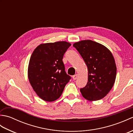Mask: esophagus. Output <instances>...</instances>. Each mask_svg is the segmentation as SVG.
<instances>
[{"mask_svg":"<svg viewBox=\"0 0 133 133\" xmlns=\"http://www.w3.org/2000/svg\"><path fill=\"white\" fill-rule=\"evenodd\" d=\"M78 74H75V75H73V76H72V78H73V79H74V80L77 79V78H78Z\"/></svg>","mask_w":133,"mask_h":133,"instance_id":"esophagus-1","label":"esophagus"}]
</instances>
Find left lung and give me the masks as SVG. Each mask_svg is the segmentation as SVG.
<instances>
[{"label":"left lung","mask_w":133,"mask_h":133,"mask_svg":"<svg viewBox=\"0 0 133 133\" xmlns=\"http://www.w3.org/2000/svg\"><path fill=\"white\" fill-rule=\"evenodd\" d=\"M86 64L88 82L80 91L90 101L101 99L113 87L117 67L111 52L103 44L91 40H84L73 44Z\"/></svg>","instance_id":"1"}]
</instances>
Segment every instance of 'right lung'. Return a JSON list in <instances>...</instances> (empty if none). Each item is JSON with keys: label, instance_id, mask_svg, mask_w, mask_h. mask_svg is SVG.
I'll return each instance as SVG.
<instances>
[{"label": "right lung", "instance_id": "right-lung-1", "mask_svg": "<svg viewBox=\"0 0 133 133\" xmlns=\"http://www.w3.org/2000/svg\"><path fill=\"white\" fill-rule=\"evenodd\" d=\"M71 46L62 41L42 43L34 50L28 67V78L33 90L42 99L54 101L61 97L71 77L62 61Z\"/></svg>", "mask_w": 133, "mask_h": 133}]
</instances>
